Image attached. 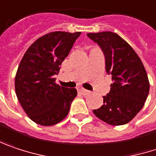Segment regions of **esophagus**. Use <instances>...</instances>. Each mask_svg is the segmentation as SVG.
Masks as SVG:
<instances>
[{
	"mask_svg": "<svg viewBox=\"0 0 156 156\" xmlns=\"http://www.w3.org/2000/svg\"><path fill=\"white\" fill-rule=\"evenodd\" d=\"M79 91L82 93L84 95H87V94H90V91H88V90H87V89H85V88H80V89H79Z\"/></svg>",
	"mask_w": 156,
	"mask_h": 156,
	"instance_id": "esophagus-1",
	"label": "esophagus"
}]
</instances>
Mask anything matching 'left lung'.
I'll return each instance as SVG.
<instances>
[{
    "instance_id": "8db88e82",
    "label": "left lung",
    "mask_w": 156,
    "mask_h": 156,
    "mask_svg": "<svg viewBox=\"0 0 156 156\" xmlns=\"http://www.w3.org/2000/svg\"><path fill=\"white\" fill-rule=\"evenodd\" d=\"M87 36L103 50L106 72L113 81L104 96V105L93 112L110 125H124L140 112L147 98L150 85L146 69L133 48L118 34L106 31Z\"/></svg>"
}]
</instances>
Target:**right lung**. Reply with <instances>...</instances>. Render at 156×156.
Returning <instances> with one entry per match:
<instances>
[{
  "label": "right lung",
  "instance_id": "add662e5",
  "mask_svg": "<svg viewBox=\"0 0 156 156\" xmlns=\"http://www.w3.org/2000/svg\"><path fill=\"white\" fill-rule=\"evenodd\" d=\"M80 32L55 31L36 40L25 52L15 77V90L27 115L39 125L51 126L68 115L76 88L55 82L54 75Z\"/></svg>",
  "mask_w": 156,
  "mask_h": 156
}]
</instances>
